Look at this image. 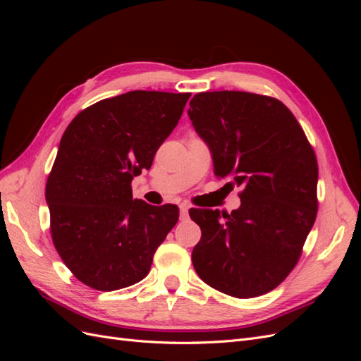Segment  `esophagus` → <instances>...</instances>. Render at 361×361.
<instances>
[{
    "instance_id": "obj_1",
    "label": "esophagus",
    "mask_w": 361,
    "mask_h": 361,
    "mask_svg": "<svg viewBox=\"0 0 361 361\" xmlns=\"http://www.w3.org/2000/svg\"><path fill=\"white\" fill-rule=\"evenodd\" d=\"M188 211H190V206L188 204H180V220L185 221L188 220Z\"/></svg>"
}]
</instances>
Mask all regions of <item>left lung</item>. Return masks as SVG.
Returning a JSON list of instances; mask_svg holds the SVG:
<instances>
[{
  "label": "left lung",
  "instance_id": "1",
  "mask_svg": "<svg viewBox=\"0 0 361 361\" xmlns=\"http://www.w3.org/2000/svg\"><path fill=\"white\" fill-rule=\"evenodd\" d=\"M188 116L212 152L216 176L243 187L232 214L190 211L202 228L194 269L231 297H259L290 274L316 220L314 150L289 108L271 96L203 92Z\"/></svg>",
  "mask_w": 361,
  "mask_h": 361
}]
</instances>
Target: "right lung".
I'll list each match as a JSON object with an SVG mask.
<instances>
[{
    "label": "right lung",
    "mask_w": 361,
    "mask_h": 361,
    "mask_svg": "<svg viewBox=\"0 0 361 361\" xmlns=\"http://www.w3.org/2000/svg\"><path fill=\"white\" fill-rule=\"evenodd\" d=\"M191 93L135 90L75 116L47 180L54 247L85 286L111 292L150 271L178 223L176 204L133 199L130 182L149 170Z\"/></svg>",
    "instance_id": "right-lung-1"
}]
</instances>
